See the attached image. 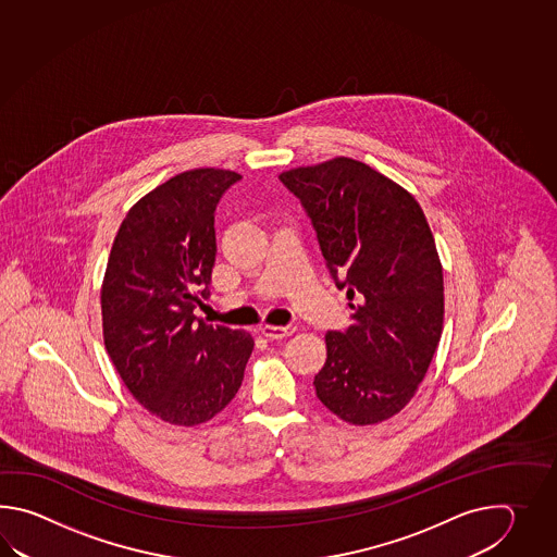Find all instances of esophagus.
<instances>
[{
    "label": "esophagus",
    "instance_id": "esophagus-1",
    "mask_svg": "<svg viewBox=\"0 0 557 557\" xmlns=\"http://www.w3.org/2000/svg\"><path fill=\"white\" fill-rule=\"evenodd\" d=\"M296 326L295 324H286V326H273V324H264L262 326L261 332L267 336V338H271V341H278V338H286V336H290V334H295Z\"/></svg>",
    "mask_w": 557,
    "mask_h": 557
}]
</instances>
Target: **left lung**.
<instances>
[{
	"label": "left lung",
	"mask_w": 557,
	"mask_h": 557,
	"mask_svg": "<svg viewBox=\"0 0 557 557\" xmlns=\"http://www.w3.org/2000/svg\"><path fill=\"white\" fill-rule=\"evenodd\" d=\"M302 202L352 324L326 334L314 376L320 403L355 426L379 424L412 400L438 348L444 278L414 197L348 157L278 175Z\"/></svg>",
	"instance_id": "obj_1"
}]
</instances>
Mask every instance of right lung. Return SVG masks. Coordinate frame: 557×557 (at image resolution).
Listing matches in <instances>:
<instances>
[{
    "instance_id": "right-lung-1",
    "label": "right lung",
    "mask_w": 557,
    "mask_h": 557,
    "mask_svg": "<svg viewBox=\"0 0 557 557\" xmlns=\"http://www.w3.org/2000/svg\"><path fill=\"white\" fill-rule=\"evenodd\" d=\"M235 171L193 169L135 202L101 286L103 341L135 400L175 426H197L235 398L255 341L195 317L209 298L214 211Z\"/></svg>"
}]
</instances>
